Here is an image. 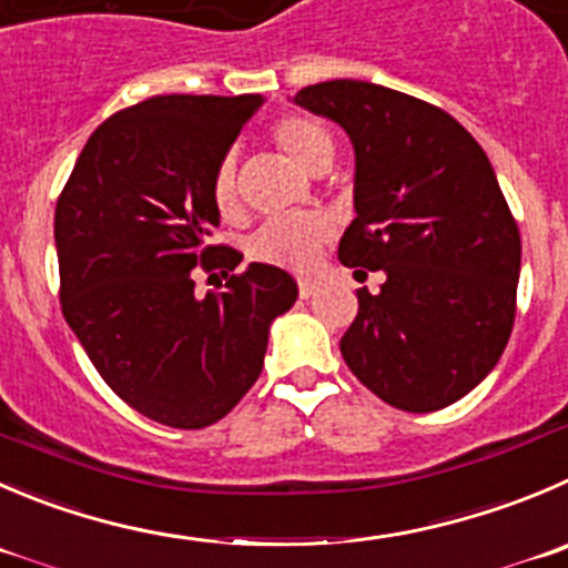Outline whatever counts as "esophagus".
Segmentation results:
<instances>
[{"label": "esophagus", "instance_id": "obj_1", "mask_svg": "<svg viewBox=\"0 0 568 568\" xmlns=\"http://www.w3.org/2000/svg\"><path fill=\"white\" fill-rule=\"evenodd\" d=\"M315 293H317L315 281H312V278H298V295H301V298L310 301Z\"/></svg>", "mask_w": 568, "mask_h": 568}]
</instances>
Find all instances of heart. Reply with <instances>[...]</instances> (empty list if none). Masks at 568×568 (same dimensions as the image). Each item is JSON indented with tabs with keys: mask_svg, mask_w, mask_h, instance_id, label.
<instances>
[{
	"mask_svg": "<svg viewBox=\"0 0 568 568\" xmlns=\"http://www.w3.org/2000/svg\"><path fill=\"white\" fill-rule=\"evenodd\" d=\"M275 148L287 155L306 175H323L334 159V139L323 122L312 116H284L270 128ZM212 200L220 214H234L240 209V183H236V159L225 155L212 175ZM328 240L326 220L306 217L270 220L253 234L251 256L275 267L298 270L310 264L317 247Z\"/></svg>",
	"mask_w": 568,
	"mask_h": 568,
	"instance_id": "b5f03b06",
	"label": "heart"
}]
</instances>
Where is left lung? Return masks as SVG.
I'll use <instances>...</instances> for the list:
<instances>
[{
    "label": "left lung",
    "instance_id": "left-lung-1",
    "mask_svg": "<svg viewBox=\"0 0 568 568\" xmlns=\"http://www.w3.org/2000/svg\"><path fill=\"white\" fill-rule=\"evenodd\" d=\"M293 102L354 148L339 262L385 273L379 293L356 295L345 365L390 407H449L494 371L516 315L521 240L488 155L446 111L368 80L306 85Z\"/></svg>",
    "mask_w": 568,
    "mask_h": 568
}]
</instances>
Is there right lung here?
<instances>
[{
    "mask_svg": "<svg viewBox=\"0 0 568 568\" xmlns=\"http://www.w3.org/2000/svg\"><path fill=\"white\" fill-rule=\"evenodd\" d=\"M262 94L150 97L85 142L55 209L61 306L105 385L148 418L203 429L258 379L270 326L293 310L287 270L251 262L223 293H194V264L234 270L206 245L220 225L212 175Z\"/></svg>",
    "mask_w": 568,
    "mask_h": 568,
    "instance_id": "obj_1",
    "label": "right lung"
}]
</instances>
